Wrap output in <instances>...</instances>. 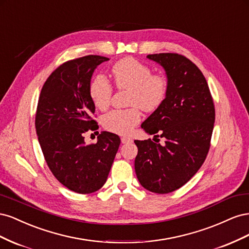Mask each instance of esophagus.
I'll return each instance as SVG.
<instances>
[{"mask_svg": "<svg viewBox=\"0 0 249 249\" xmlns=\"http://www.w3.org/2000/svg\"><path fill=\"white\" fill-rule=\"evenodd\" d=\"M130 141H132V139L129 138V137H122V142L123 143H127V142H130Z\"/></svg>", "mask_w": 249, "mask_h": 249, "instance_id": "obj_1", "label": "esophagus"}]
</instances>
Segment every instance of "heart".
I'll list each match as a JSON object with an SVG mask.
<instances>
[{"instance_id": "obj_1", "label": "heart", "mask_w": 249, "mask_h": 249, "mask_svg": "<svg viewBox=\"0 0 249 249\" xmlns=\"http://www.w3.org/2000/svg\"><path fill=\"white\" fill-rule=\"evenodd\" d=\"M112 74L119 90H129L124 110H112L102 118L103 126L111 133L126 135L141 120V107L146 112L159 108L167 95V79L162 73L152 72L150 66L133 57L120 59L112 66ZM113 88L107 78L97 74L89 85V95L94 106L106 110L111 103Z\"/></svg>"}]
</instances>
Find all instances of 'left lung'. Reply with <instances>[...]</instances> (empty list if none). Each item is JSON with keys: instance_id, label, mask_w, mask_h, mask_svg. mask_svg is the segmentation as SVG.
I'll return each mask as SVG.
<instances>
[{"instance_id": "obj_1", "label": "left lung", "mask_w": 249, "mask_h": 249, "mask_svg": "<svg viewBox=\"0 0 249 249\" xmlns=\"http://www.w3.org/2000/svg\"><path fill=\"white\" fill-rule=\"evenodd\" d=\"M166 71L167 95L141 127L165 144L135 140V171L142 187L165 194L185 185L205 162L211 145L215 107L206 78L189 59L176 53L147 55ZM159 142V141H158Z\"/></svg>"}]
</instances>
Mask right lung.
I'll list each match as a JSON object with an SVG mask.
<instances>
[{"mask_svg": "<svg viewBox=\"0 0 249 249\" xmlns=\"http://www.w3.org/2000/svg\"><path fill=\"white\" fill-rule=\"evenodd\" d=\"M109 58L96 55L70 60L44 83L35 115L38 141L50 170L70 190L95 192L106 183L120 144L117 135L102 132L86 144L84 134L99 129L89 85L97 65ZM99 133V132H97Z\"/></svg>", "mask_w": 249, "mask_h": 249, "instance_id": "add662e5", "label": "right lung"}]
</instances>
